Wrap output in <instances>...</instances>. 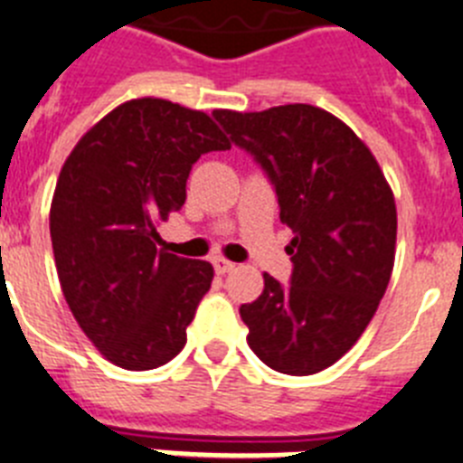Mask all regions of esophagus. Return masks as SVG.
I'll return each mask as SVG.
<instances>
[{
    "label": "esophagus",
    "instance_id": "34e87169",
    "mask_svg": "<svg viewBox=\"0 0 463 463\" xmlns=\"http://www.w3.org/2000/svg\"><path fill=\"white\" fill-rule=\"evenodd\" d=\"M212 263H214V270L219 272V275H226V272H231V270H235V263H232V260H226V259H221V256H216L214 260H212Z\"/></svg>",
    "mask_w": 463,
    "mask_h": 463
}]
</instances>
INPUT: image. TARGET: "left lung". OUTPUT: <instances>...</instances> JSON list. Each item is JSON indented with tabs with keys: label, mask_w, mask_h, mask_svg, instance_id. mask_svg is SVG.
Returning <instances> with one entry per match:
<instances>
[{
	"label": "left lung",
	"mask_w": 463,
	"mask_h": 463,
	"mask_svg": "<svg viewBox=\"0 0 463 463\" xmlns=\"http://www.w3.org/2000/svg\"><path fill=\"white\" fill-rule=\"evenodd\" d=\"M231 142L272 184L293 231L291 281L240 307L249 347L272 371L312 375L335 364L371 324L396 249V203L380 165L343 120L312 104L214 111Z\"/></svg>",
	"instance_id": "1"
}]
</instances>
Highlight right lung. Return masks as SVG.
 <instances>
[{
	"mask_svg": "<svg viewBox=\"0 0 463 463\" xmlns=\"http://www.w3.org/2000/svg\"><path fill=\"white\" fill-rule=\"evenodd\" d=\"M226 148L207 114L142 98L104 116L62 165L51 204L60 287L111 364L151 371L186 345L214 268L163 251L156 226L186 203L200 156Z\"/></svg>",
	"mask_w": 463,
	"mask_h": 463,
	"instance_id": "1",
	"label": "right lung"
}]
</instances>
